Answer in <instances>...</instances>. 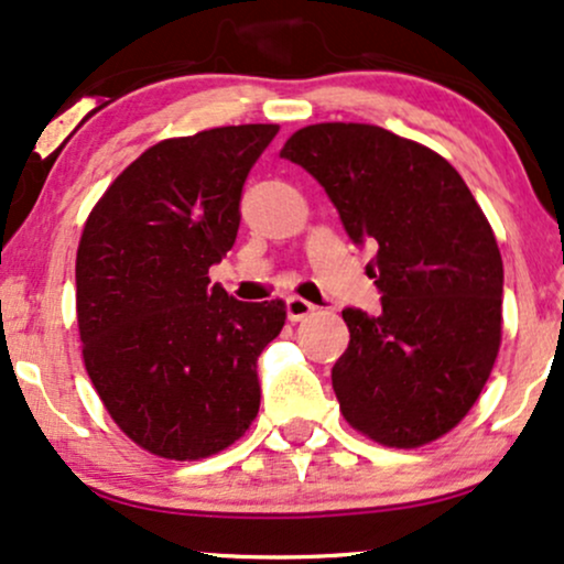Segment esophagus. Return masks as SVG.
Returning <instances> with one entry per match:
<instances>
[{
    "instance_id": "esophagus-1",
    "label": "esophagus",
    "mask_w": 564,
    "mask_h": 564,
    "mask_svg": "<svg viewBox=\"0 0 564 564\" xmlns=\"http://www.w3.org/2000/svg\"><path fill=\"white\" fill-rule=\"evenodd\" d=\"M315 312V304H310L307 300H302V296H289L286 300V315L289 321H304V317L312 315Z\"/></svg>"
}]
</instances>
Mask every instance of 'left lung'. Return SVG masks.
Returning a JSON list of instances; mask_svg holds the SVG:
<instances>
[{"label": "left lung", "mask_w": 564, "mask_h": 564, "mask_svg": "<svg viewBox=\"0 0 564 564\" xmlns=\"http://www.w3.org/2000/svg\"><path fill=\"white\" fill-rule=\"evenodd\" d=\"M281 158L376 247L381 312H341L349 347L330 370L344 417L383 446L436 441L476 404L501 341L505 268L484 209L441 154L378 126H307Z\"/></svg>", "instance_id": "left-lung-1"}]
</instances>
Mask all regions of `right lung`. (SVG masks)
Here are the masks:
<instances>
[{
	"label": "right lung",
	"mask_w": 564,
	"mask_h": 564,
	"mask_svg": "<svg viewBox=\"0 0 564 564\" xmlns=\"http://www.w3.org/2000/svg\"><path fill=\"white\" fill-rule=\"evenodd\" d=\"M278 126L209 128L133 160L88 215L76 257L86 372L128 438L202 459L249 431L257 357L286 307L239 302L209 268L234 247L243 181Z\"/></svg>",
	"instance_id": "obj_1"
}]
</instances>
